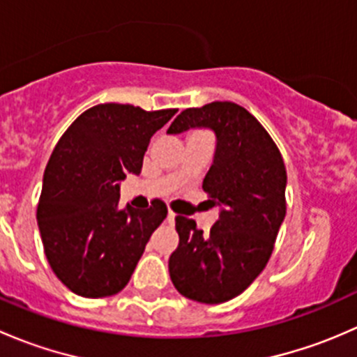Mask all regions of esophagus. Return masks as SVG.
<instances>
[{
	"label": "esophagus",
	"instance_id": "obj_1",
	"mask_svg": "<svg viewBox=\"0 0 357 357\" xmlns=\"http://www.w3.org/2000/svg\"><path fill=\"white\" fill-rule=\"evenodd\" d=\"M167 221L171 222V225L176 221V214H174V212H172V211L167 212Z\"/></svg>",
	"mask_w": 357,
	"mask_h": 357
}]
</instances>
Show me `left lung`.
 <instances>
[{
	"label": "left lung",
	"mask_w": 357,
	"mask_h": 357,
	"mask_svg": "<svg viewBox=\"0 0 357 357\" xmlns=\"http://www.w3.org/2000/svg\"><path fill=\"white\" fill-rule=\"evenodd\" d=\"M208 128L215 152L204 178L208 207L219 219L204 233L193 219L176 218L179 245L169 257L172 285L202 304H221L261 275L287 212L282 153L261 122L233 102L183 110L169 135Z\"/></svg>",
	"instance_id": "8db88e82"
}]
</instances>
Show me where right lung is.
Here are the masks:
<instances>
[{
	"mask_svg": "<svg viewBox=\"0 0 357 357\" xmlns=\"http://www.w3.org/2000/svg\"><path fill=\"white\" fill-rule=\"evenodd\" d=\"M176 112L102 103L56 143L43 176L38 226L53 273L74 294H119L167 215L162 200L146 211L119 208V181L142 172L150 138Z\"/></svg>",
	"mask_w": 357,
	"mask_h": 357,
	"instance_id": "right-lung-1",
	"label": "right lung"
}]
</instances>
